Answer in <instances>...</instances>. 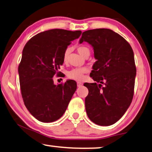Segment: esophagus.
Instances as JSON below:
<instances>
[{"instance_id": "1", "label": "esophagus", "mask_w": 152, "mask_h": 152, "mask_svg": "<svg viewBox=\"0 0 152 152\" xmlns=\"http://www.w3.org/2000/svg\"><path fill=\"white\" fill-rule=\"evenodd\" d=\"M77 87H81V86L83 85V83L80 82V81H77Z\"/></svg>"}]
</instances>
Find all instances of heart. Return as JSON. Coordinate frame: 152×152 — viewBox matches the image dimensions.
<instances>
[{"mask_svg": "<svg viewBox=\"0 0 152 152\" xmlns=\"http://www.w3.org/2000/svg\"><path fill=\"white\" fill-rule=\"evenodd\" d=\"M77 50L81 56L83 58L87 56L88 54L90 55V50L88 47L85 46H80L77 48ZM70 50L69 49H66L63 55V61L64 63H66L68 61V57H69ZM88 72V69L87 68H78V69H74L68 72L67 76L68 77L74 80L80 81L83 78L84 74Z\"/></svg>", "mask_w": 152, "mask_h": 152, "instance_id": "obj_1", "label": "heart"}]
</instances>
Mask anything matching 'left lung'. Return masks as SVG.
Here are the masks:
<instances>
[{
    "label": "left lung",
    "mask_w": 152,
    "mask_h": 152,
    "mask_svg": "<svg viewBox=\"0 0 152 152\" xmlns=\"http://www.w3.org/2000/svg\"><path fill=\"white\" fill-rule=\"evenodd\" d=\"M83 42L93 47L96 60L91 73L96 82L83 84L88 89L86 110L94 124L108 126L122 117L132 101L136 74L133 50L108 28L86 31L80 43Z\"/></svg>",
    "instance_id": "obj_1"
}]
</instances>
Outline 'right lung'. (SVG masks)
<instances>
[{"instance_id":"1","label":"right lung","mask_w":152,"mask_h":152,"mask_svg":"<svg viewBox=\"0 0 152 152\" xmlns=\"http://www.w3.org/2000/svg\"><path fill=\"white\" fill-rule=\"evenodd\" d=\"M81 34V31H45L31 38L24 47L18 66L21 94L26 107L39 121L59 119L76 91L75 81L55 85L53 77L60 74L68 46Z\"/></svg>"}]
</instances>
